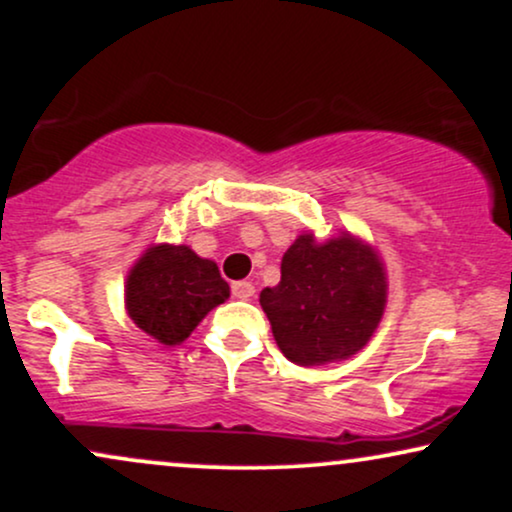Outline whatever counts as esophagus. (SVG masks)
I'll return each instance as SVG.
<instances>
[{
    "instance_id": "1",
    "label": "esophagus",
    "mask_w": 512,
    "mask_h": 512,
    "mask_svg": "<svg viewBox=\"0 0 512 512\" xmlns=\"http://www.w3.org/2000/svg\"><path fill=\"white\" fill-rule=\"evenodd\" d=\"M231 291L233 296L240 298V301H250V298L255 296V286H252V281H233Z\"/></svg>"
}]
</instances>
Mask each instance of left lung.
Segmentation results:
<instances>
[{
	"label": "left lung",
	"instance_id": "1",
	"mask_svg": "<svg viewBox=\"0 0 512 512\" xmlns=\"http://www.w3.org/2000/svg\"><path fill=\"white\" fill-rule=\"evenodd\" d=\"M387 303L380 255L349 231L330 240L303 233L284 252L281 281L260 293L281 354L298 366H325L361 351Z\"/></svg>",
	"mask_w": 512,
	"mask_h": 512
}]
</instances>
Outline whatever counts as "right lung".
Returning a JSON list of instances; mask_svg holds the SVG:
<instances>
[{"instance_id": "add662e5", "label": "right lung", "mask_w": 512, "mask_h": 512, "mask_svg": "<svg viewBox=\"0 0 512 512\" xmlns=\"http://www.w3.org/2000/svg\"><path fill=\"white\" fill-rule=\"evenodd\" d=\"M231 296L216 262L187 245H151L125 281V305L139 330L175 346L190 337L209 310Z\"/></svg>"}]
</instances>
